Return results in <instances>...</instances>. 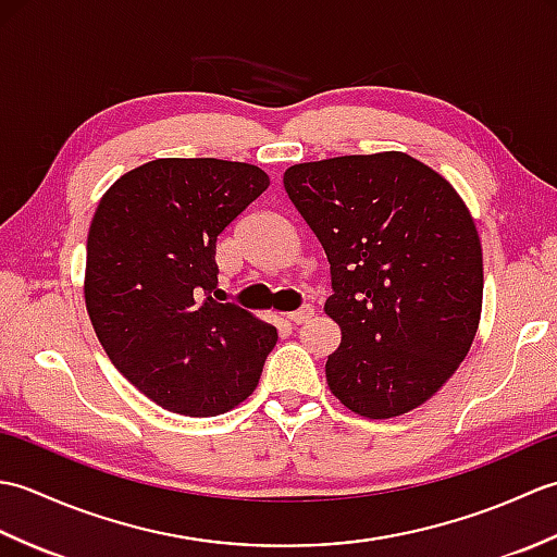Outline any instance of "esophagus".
<instances>
[{
  "label": "esophagus",
  "instance_id": "34e87169",
  "mask_svg": "<svg viewBox=\"0 0 557 557\" xmlns=\"http://www.w3.org/2000/svg\"><path fill=\"white\" fill-rule=\"evenodd\" d=\"M315 313V309L311 304H304L301 309H297V311H292V313H287V321L289 323H294V325H301V323H306L309 321V318Z\"/></svg>",
  "mask_w": 557,
  "mask_h": 557
}]
</instances>
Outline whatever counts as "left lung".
Listing matches in <instances>:
<instances>
[{
    "label": "left lung",
    "mask_w": 557,
    "mask_h": 557,
    "mask_svg": "<svg viewBox=\"0 0 557 557\" xmlns=\"http://www.w3.org/2000/svg\"><path fill=\"white\" fill-rule=\"evenodd\" d=\"M285 191L325 248L342 330L325 377L366 419L433 397L474 342L483 258L465 200L407 152L294 164Z\"/></svg>",
    "instance_id": "1"
}]
</instances>
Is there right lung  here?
Segmentation results:
<instances>
[{
    "mask_svg": "<svg viewBox=\"0 0 557 557\" xmlns=\"http://www.w3.org/2000/svg\"><path fill=\"white\" fill-rule=\"evenodd\" d=\"M270 186L256 164L162 158L116 180L88 232L86 309L102 349L162 409L218 417L258 385L277 330L218 287V236Z\"/></svg>",
    "mask_w": 557,
    "mask_h": 557,
    "instance_id": "add662e5",
    "label": "right lung"
}]
</instances>
